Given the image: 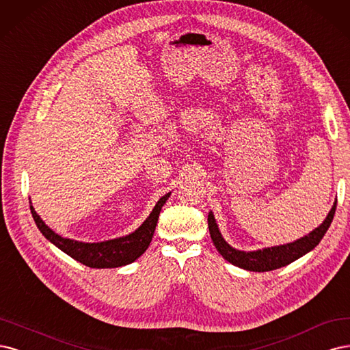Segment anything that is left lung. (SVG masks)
I'll list each match as a JSON object with an SVG mask.
<instances>
[{
	"instance_id": "left-lung-1",
	"label": "left lung",
	"mask_w": 350,
	"mask_h": 350,
	"mask_svg": "<svg viewBox=\"0 0 350 350\" xmlns=\"http://www.w3.org/2000/svg\"><path fill=\"white\" fill-rule=\"evenodd\" d=\"M336 205H337V199L334 202L332 211L329 212V215H327V218L324 219V222L320 225V227L315 228L308 235L302 237L301 240H297L295 243H291V244L270 247V249H263L257 252H240V250L232 249L231 245L225 243L218 230L215 218L212 215V212L208 215V227H209V234L213 241V245L217 247V250L225 260H228L230 263L239 266L241 269L250 270V272H269V270H275L282 266H286L294 260H297V258H299L301 256L311 252L314 247L321 241L327 230H329L336 212Z\"/></svg>"
}]
</instances>
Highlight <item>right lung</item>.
<instances>
[{
  "label": "right lung",
  "mask_w": 350,
  "mask_h": 350,
  "mask_svg": "<svg viewBox=\"0 0 350 350\" xmlns=\"http://www.w3.org/2000/svg\"><path fill=\"white\" fill-rule=\"evenodd\" d=\"M168 196H170V193L164 195L159 202H157V205L150 213V217L144 221V224L137 231L126 237H122V239H115L103 243H80L70 239H64V237L53 232L48 225L39 218V215L31 205L30 211L40 232L46 237L51 243L58 247V249L71 256L74 260L80 262L88 267L97 269L119 267L135 262L141 254H144L146 249H148L157 227V221H159L160 217V211Z\"/></svg>",
  "instance_id": "1"
}]
</instances>
